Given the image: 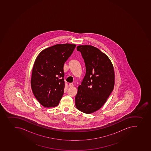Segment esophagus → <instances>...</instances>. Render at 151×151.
I'll use <instances>...</instances> for the list:
<instances>
[{
	"mask_svg": "<svg viewBox=\"0 0 151 151\" xmlns=\"http://www.w3.org/2000/svg\"><path fill=\"white\" fill-rule=\"evenodd\" d=\"M69 86L70 87H73V83H70L69 85Z\"/></svg>",
	"mask_w": 151,
	"mask_h": 151,
	"instance_id": "obj_1",
	"label": "esophagus"
}]
</instances>
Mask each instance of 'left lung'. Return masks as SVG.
I'll return each instance as SVG.
<instances>
[{"instance_id":"8db88e82","label":"left lung","mask_w":151,"mask_h":151,"mask_svg":"<svg viewBox=\"0 0 151 151\" xmlns=\"http://www.w3.org/2000/svg\"><path fill=\"white\" fill-rule=\"evenodd\" d=\"M84 60L86 75L78 87L75 97L76 108L91 114L99 110L106 102L115 84V73L111 61L97 48L90 45H78Z\"/></svg>"}]
</instances>
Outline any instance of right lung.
<instances>
[{
  "mask_svg": "<svg viewBox=\"0 0 151 151\" xmlns=\"http://www.w3.org/2000/svg\"><path fill=\"white\" fill-rule=\"evenodd\" d=\"M76 45L58 44L44 49L33 67L31 86L34 96L46 107L57 106L64 93V63Z\"/></svg>",
  "mask_w": 151,
  "mask_h": 151,
  "instance_id": "add662e5",
  "label": "right lung"
}]
</instances>
